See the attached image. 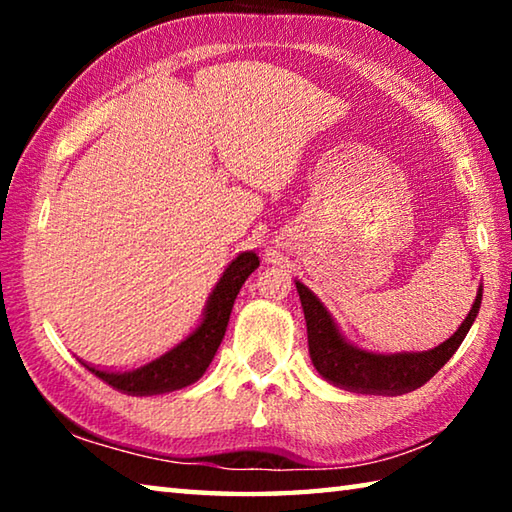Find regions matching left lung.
Masks as SVG:
<instances>
[{"mask_svg":"<svg viewBox=\"0 0 512 512\" xmlns=\"http://www.w3.org/2000/svg\"><path fill=\"white\" fill-rule=\"evenodd\" d=\"M296 289L302 302V311H305L309 357L314 368L329 384L341 386L345 391L379 395H402L427 384L452 359L458 345L463 343L476 314H479L483 296V289L479 287L470 314L465 316L461 327L447 341L440 343L438 348L427 352L377 354L354 348L352 343L345 341L334 318L323 307V302L302 282H296Z\"/></svg>","mask_w":512,"mask_h":512,"instance_id":"1","label":"left lung"}]
</instances>
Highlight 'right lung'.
I'll return each mask as SVG.
<instances>
[{"instance_id": "1", "label": "right lung", "mask_w": 512, "mask_h": 512, "mask_svg": "<svg viewBox=\"0 0 512 512\" xmlns=\"http://www.w3.org/2000/svg\"><path fill=\"white\" fill-rule=\"evenodd\" d=\"M259 266V257L253 250L239 253L225 268L221 280L216 282L214 291L207 298L201 323L189 332L183 341L173 345L160 357L142 363L131 370H101L85 363L92 375L106 381L112 388L128 395H158L185 388L203 377L210 366L216 350L225 336L230 311L241 284Z\"/></svg>"}]
</instances>
